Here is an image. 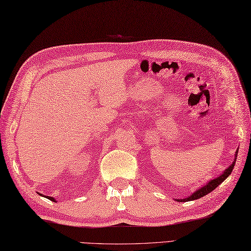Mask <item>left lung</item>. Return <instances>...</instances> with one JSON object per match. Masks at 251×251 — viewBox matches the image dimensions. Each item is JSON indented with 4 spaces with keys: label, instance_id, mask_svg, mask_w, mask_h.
Wrapping results in <instances>:
<instances>
[{
    "label": "left lung",
    "instance_id": "left-lung-1",
    "mask_svg": "<svg viewBox=\"0 0 251 251\" xmlns=\"http://www.w3.org/2000/svg\"><path fill=\"white\" fill-rule=\"evenodd\" d=\"M237 153H238V150H237L236 153H235V158H234V162L232 163V165H230V166H228V167L225 170V173H223L222 175H220L219 177H217L216 179L210 180L209 182L206 183L204 186H201V188L197 189L193 194H191L189 197H186V199L177 200V201H190L199 200V199H201V197L207 195L208 193H210L211 191H214L218 185L221 184V183L223 182V181H225V180L228 177V176L231 175L234 166H235V162H236V158H237Z\"/></svg>",
    "mask_w": 251,
    "mask_h": 251
}]
</instances>
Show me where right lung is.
I'll use <instances>...</instances> for the list:
<instances>
[{
  "mask_svg": "<svg viewBox=\"0 0 251 251\" xmlns=\"http://www.w3.org/2000/svg\"><path fill=\"white\" fill-rule=\"evenodd\" d=\"M42 195V194H41ZM42 196H43V195H42ZM46 197V199H49V200H50V201H55V199H54V197H50V196H45Z\"/></svg>",
  "mask_w": 251,
  "mask_h": 251,
  "instance_id": "1",
  "label": "right lung"
}]
</instances>
